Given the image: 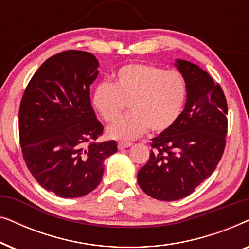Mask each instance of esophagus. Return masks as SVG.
I'll return each mask as SVG.
<instances>
[{
    "mask_svg": "<svg viewBox=\"0 0 249 249\" xmlns=\"http://www.w3.org/2000/svg\"><path fill=\"white\" fill-rule=\"evenodd\" d=\"M131 145H132L131 142H118V148H119V149L128 148V147H130Z\"/></svg>",
    "mask_w": 249,
    "mask_h": 249,
    "instance_id": "obj_1",
    "label": "esophagus"
}]
</instances>
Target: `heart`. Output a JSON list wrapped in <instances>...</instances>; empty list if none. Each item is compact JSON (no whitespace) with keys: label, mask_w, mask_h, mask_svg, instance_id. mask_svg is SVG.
Returning a JSON list of instances; mask_svg holds the SVG:
<instances>
[{"label":"heart","mask_w":249,"mask_h":249,"mask_svg":"<svg viewBox=\"0 0 249 249\" xmlns=\"http://www.w3.org/2000/svg\"><path fill=\"white\" fill-rule=\"evenodd\" d=\"M114 79V84H98L91 96L94 108L108 124L117 120L129 104L131 113L107 129L110 137L130 141L148 129L161 134L178 121L188 94L185 77L179 71L130 63L121 67Z\"/></svg>","instance_id":"heart-1"}]
</instances>
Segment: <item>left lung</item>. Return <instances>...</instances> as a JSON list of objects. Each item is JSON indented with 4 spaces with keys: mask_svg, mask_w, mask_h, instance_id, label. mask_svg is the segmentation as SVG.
Segmentation results:
<instances>
[{
    "mask_svg": "<svg viewBox=\"0 0 249 249\" xmlns=\"http://www.w3.org/2000/svg\"><path fill=\"white\" fill-rule=\"evenodd\" d=\"M188 94L178 121L152 139L147 163L138 171L142 192L171 202L192 194L219 164L226 147L228 105L222 88L198 66L177 60Z\"/></svg>",
    "mask_w": 249,
    "mask_h": 249,
    "instance_id": "8db88e82",
    "label": "left lung"
}]
</instances>
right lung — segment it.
I'll return each mask as SVG.
<instances>
[{"label": "right lung", "instance_id": "1", "mask_svg": "<svg viewBox=\"0 0 249 249\" xmlns=\"http://www.w3.org/2000/svg\"><path fill=\"white\" fill-rule=\"evenodd\" d=\"M91 53L69 50L47 59L22 95L19 137L30 173L43 188L63 198L89 194L100 185L104 160L117 142H98L103 124L90 104L98 74Z\"/></svg>", "mask_w": 249, "mask_h": 249}]
</instances>
